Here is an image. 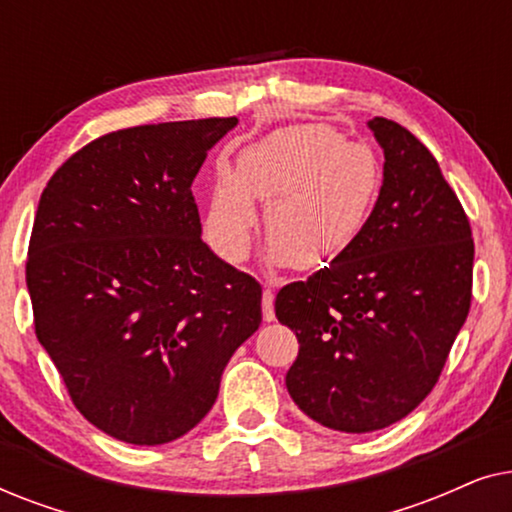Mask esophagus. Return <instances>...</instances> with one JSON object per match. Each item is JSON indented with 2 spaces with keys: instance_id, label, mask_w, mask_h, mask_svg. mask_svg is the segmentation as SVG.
<instances>
[{
  "instance_id": "obj_1",
  "label": "esophagus",
  "mask_w": 512,
  "mask_h": 512,
  "mask_svg": "<svg viewBox=\"0 0 512 512\" xmlns=\"http://www.w3.org/2000/svg\"><path fill=\"white\" fill-rule=\"evenodd\" d=\"M263 319L275 321V293H272L270 286L263 289Z\"/></svg>"
}]
</instances>
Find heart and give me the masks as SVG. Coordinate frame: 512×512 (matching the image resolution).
<instances>
[{
  "label": "heart",
  "mask_w": 512,
  "mask_h": 512,
  "mask_svg": "<svg viewBox=\"0 0 512 512\" xmlns=\"http://www.w3.org/2000/svg\"><path fill=\"white\" fill-rule=\"evenodd\" d=\"M382 191V160L368 144L324 123L289 125L247 146L235 174L219 172L205 233L223 261L242 263L261 200L270 263L319 270L359 242Z\"/></svg>",
  "instance_id": "1"
}]
</instances>
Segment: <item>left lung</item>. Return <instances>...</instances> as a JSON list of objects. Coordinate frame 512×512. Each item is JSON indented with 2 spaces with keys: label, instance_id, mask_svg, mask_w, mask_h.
Listing matches in <instances>:
<instances>
[{
  "label": "left lung",
  "instance_id": "left-lung-1",
  "mask_svg": "<svg viewBox=\"0 0 512 512\" xmlns=\"http://www.w3.org/2000/svg\"><path fill=\"white\" fill-rule=\"evenodd\" d=\"M384 191L359 242L277 293L298 338L293 403L321 426L370 433L410 415L436 387L471 307L468 216L431 151L389 118L368 121Z\"/></svg>",
  "mask_w": 512,
  "mask_h": 512
}]
</instances>
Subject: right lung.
Returning a JSON list of instances; mask_svg holds the SVG:
<instances>
[{"instance_id":"1","label":"right lung","mask_w":512,"mask_h":512,"mask_svg":"<svg viewBox=\"0 0 512 512\" xmlns=\"http://www.w3.org/2000/svg\"><path fill=\"white\" fill-rule=\"evenodd\" d=\"M235 125L109 132L41 193L25 268L34 331L76 410L123 443L191 431L261 326V284L202 242L191 193L207 151Z\"/></svg>"}]
</instances>
